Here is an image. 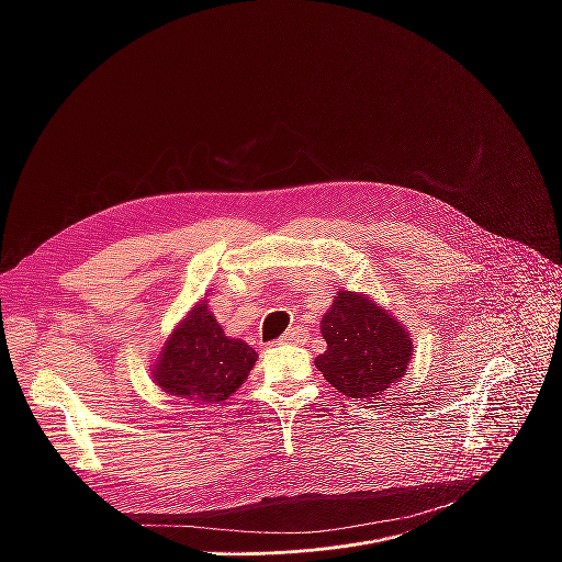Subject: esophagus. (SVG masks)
<instances>
[{"instance_id":"34e87169","label":"esophagus","mask_w":562,"mask_h":562,"mask_svg":"<svg viewBox=\"0 0 562 562\" xmlns=\"http://www.w3.org/2000/svg\"><path fill=\"white\" fill-rule=\"evenodd\" d=\"M304 329L302 327H293V329H289L282 338H280V342H284V345H291V342H304Z\"/></svg>"}]
</instances>
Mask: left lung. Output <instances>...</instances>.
Here are the masks:
<instances>
[{
	"instance_id": "1",
	"label": "left lung",
	"mask_w": 562,
	"mask_h": 562,
	"mask_svg": "<svg viewBox=\"0 0 562 562\" xmlns=\"http://www.w3.org/2000/svg\"><path fill=\"white\" fill-rule=\"evenodd\" d=\"M319 331L327 351L315 367L340 393L364 403L403 380L414 356L412 334L364 293L338 291Z\"/></svg>"
}]
</instances>
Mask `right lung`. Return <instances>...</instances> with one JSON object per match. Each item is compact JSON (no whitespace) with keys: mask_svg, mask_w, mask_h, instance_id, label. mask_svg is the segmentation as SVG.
I'll return each mask as SVG.
<instances>
[{"mask_svg":"<svg viewBox=\"0 0 562 562\" xmlns=\"http://www.w3.org/2000/svg\"><path fill=\"white\" fill-rule=\"evenodd\" d=\"M256 360L251 345L224 334L204 297L169 334L150 371L169 395L191 405H213L245 384Z\"/></svg>","mask_w":562,"mask_h":562,"instance_id":"right-lung-1","label":"right lung"}]
</instances>
